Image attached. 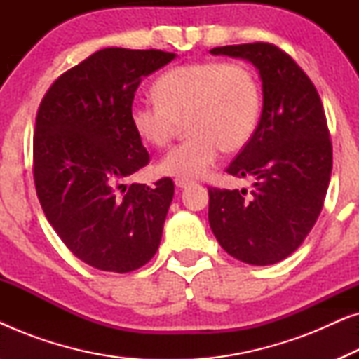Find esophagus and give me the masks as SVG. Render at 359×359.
<instances>
[{
	"label": "esophagus",
	"instance_id": "obj_1",
	"mask_svg": "<svg viewBox=\"0 0 359 359\" xmlns=\"http://www.w3.org/2000/svg\"><path fill=\"white\" fill-rule=\"evenodd\" d=\"M175 184H176V188L183 189V188H186V186L193 184V181H191V180H184V178H176V180H175Z\"/></svg>",
	"mask_w": 359,
	"mask_h": 359
}]
</instances>
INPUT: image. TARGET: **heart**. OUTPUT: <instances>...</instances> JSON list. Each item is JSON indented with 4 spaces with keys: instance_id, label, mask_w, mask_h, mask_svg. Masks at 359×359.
Here are the masks:
<instances>
[{
    "instance_id": "heart-1",
    "label": "heart",
    "mask_w": 359,
    "mask_h": 359,
    "mask_svg": "<svg viewBox=\"0 0 359 359\" xmlns=\"http://www.w3.org/2000/svg\"><path fill=\"white\" fill-rule=\"evenodd\" d=\"M154 102H134L129 119L137 135L165 147L186 119L189 137L158 163L166 176L194 180L205 175L225 149L248 144L262 112L257 76L243 63L193 62L166 70L154 83Z\"/></svg>"
}]
</instances>
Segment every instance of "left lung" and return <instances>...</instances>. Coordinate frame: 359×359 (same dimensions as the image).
I'll use <instances>...</instances> for the list:
<instances>
[{"label": "left lung", "mask_w": 359, "mask_h": 359, "mask_svg": "<svg viewBox=\"0 0 359 359\" xmlns=\"http://www.w3.org/2000/svg\"><path fill=\"white\" fill-rule=\"evenodd\" d=\"M243 58L263 83V111L227 173L255 180L247 189L209 188V224L225 252L248 264H274L301 247L323 208L332 142L320 96L301 67L273 43L215 47Z\"/></svg>", "instance_id": "left-lung-1"}]
</instances>
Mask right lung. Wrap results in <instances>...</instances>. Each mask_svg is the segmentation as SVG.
I'll use <instances>...</instances> for the list:
<instances>
[{"label":"right lung","mask_w":359,"mask_h":359,"mask_svg":"<svg viewBox=\"0 0 359 359\" xmlns=\"http://www.w3.org/2000/svg\"><path fill=\"white\" fill-rule=\"evenodd\" d=\"M175 57L102 48L58 76L39 106L37 198L68 250L101 271H134L158 250L175 184H126L150 161L129 111L140 81Z\"/></svg>","instance_id":"1"}]
</instances>
